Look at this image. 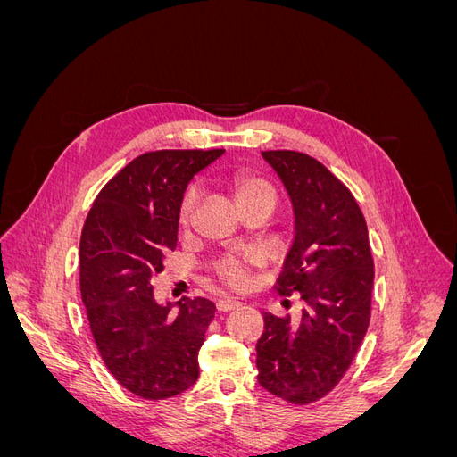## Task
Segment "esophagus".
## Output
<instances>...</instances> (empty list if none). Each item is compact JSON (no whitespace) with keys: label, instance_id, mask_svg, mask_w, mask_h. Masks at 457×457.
I'll return each instance as SVG.
<instances>
[{"label":"esophagus","instance_id":"1","mask_svg":"<svg viewBox=\"0 0 457 457\" xmlns=\"http://www.w3.org/2000/svg\"><path fill=\"white\" fill-rule=\"evenodd\" d=\"M240 307V301L237 299H219L217 301V311L220 312H228V311H234Z\"/></svg>","mask_w":457,"mask_h":457}]
</instances>
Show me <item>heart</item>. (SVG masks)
Listing matches in <instances>:
<instances>
[{"label":"heart","mask_w":457,"mask_h":457,"mask_svg":"<svg viewBox=\"0 0 457 457\" xmlns=\"http://www.w3.org/2000/svg\"><path fill=\"white\" fill-rule=\"evenodd\" d=\"M228 190L240 207V212H247L252 207L259 205H276V190L274 187L252 171H238L228 179ZM198 204L196 188H188L179 205V227L187 230L192 225ZM262 262V255L259 252H245V253H232L220 259L215 265V274L219 280L234 289H244L250 284V269L259 267Z\"/></svg>","instance_id":"obj_1"}]
</instances>
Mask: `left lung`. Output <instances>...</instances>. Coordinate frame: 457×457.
Returning <instances> with one entry per match:
<instances>
[{"label": "left lung", "mask_w": 457, "mask_h": 457, "mask_svg": "<svg viewBox=\"0 0 457 457\" xmlns=\"http://www.w3.org/2000/svg\"><path fill=\"white\" fill-rule=\"evenodd\" d=\"M294 205L295 238L276 280L301 294L299 322L265 318L257 341L259 385L292 404H311L341 381L370 326L373 257L366 219L326 165L295 150L262 152Z\"/></svg>", "instance_id": "8db88e82"}]
</instances>
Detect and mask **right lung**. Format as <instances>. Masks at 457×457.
<instances>
[{
    "label": "right lung",
    "mask_w": 457,
    "mask_h": 457,
    "mask_svg": "<svg viewBox=\"0 0 457 457\" xmlns=\"http://www.w3.org/2000/svg\"><path fill=\"white\" fill-rule=\"evenodd\" d=\"M223 152L137 156L99 192L81 230L79 289L95 345L116 381L146 400L183 393L200 376L198 351L215 305L204 297L162 305L152 282L177 245L190 179Z\"/></svg>",
    "instance_id": "add662e5"
}]
</instances>
